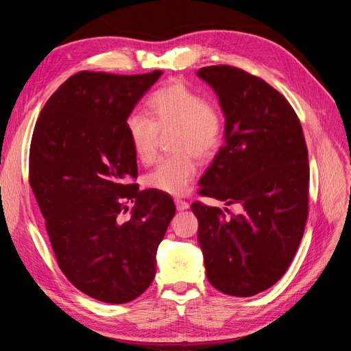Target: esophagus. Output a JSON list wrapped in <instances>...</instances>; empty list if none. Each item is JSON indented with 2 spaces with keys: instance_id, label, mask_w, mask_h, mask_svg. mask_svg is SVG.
I'll return each mask as SVG.
<instances>
[{
  "instance_id": "1",
  "label": "esophagus",
  "mask_w": 351,
  "mask_h": 351,
  "mask_svg": "<svg viewBox=\"0 0 351 351\" xmlns=\"http://www.w3.org/2000/svg\"><path fill=\"white\" fill-rule=\"evenodd\" d=\"M176 206L178 210H184V209H189L190 208V204L183 199H176Z\"/></svg>"
}]
</instances>
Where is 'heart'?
Returning a JSON list of instances; mask_svg holds the SVG:
<instances>
[{"instance_id":"b5f03b06","label":"heart","mask_w":351,"mask_h":351,"mask_svg":"<svg viewBox=\"0 0 351 351\" xmlns=\"http://www.w3.org/2000/svg\"><path fill=\"white\" fill-rule=\"evenodd\" d=\"M151 117L132 112L124 129L133 155L147 165L156 158L159 133L174 132L173 151L177 155L162 159L145 177L146 186L156 192L184 195L196 174L195 157L208 159L224 139L226 120L217 104L182 80H171L154 90L146 101Z\"/></svg>"}]
</instances>
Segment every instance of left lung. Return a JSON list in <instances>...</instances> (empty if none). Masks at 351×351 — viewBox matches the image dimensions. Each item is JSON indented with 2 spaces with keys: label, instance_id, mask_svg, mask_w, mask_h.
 <instances>
[{
  "label": "left lung",
  "instance_id": "obj_1",
  "mask_svg": "<svg viewBox=\"0 0 351 351\" xmlns=\"http://www.w3.org/2000/svg\"><path fill=\"white\" fill-rule=\"evenodd\" d=\"M219 97L226 143L197 190L240 204L241 214L192 204L209 282L221 293L254 295L289 269L309 212V161L299 117L261 77L232 66L197 70Z\"/></svg>",
  "mask_w": 351,
  "mask_h": 351
}]
</instances>
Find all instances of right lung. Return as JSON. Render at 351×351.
Instances as JSON below:
<instances>
[{"label":"right lung","mask_w":351,"mask_h":351,"mask_svg":"<svg viewBox=\"0 0 351 351\" xmlns=\"http://www.w3.org/2000/svg\"><path fill=\"white\" fill-rule=\"evenodd\" d=\"M161 74L79 71L48 99L32 136L29 183L58 267L104 303L132 302L151 285L176 214L167 193L133 183L137 162L124 129Z\"/></svg>","instance_id":"1"}]
</instances>
